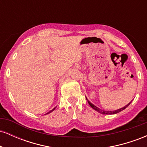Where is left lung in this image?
Listing matches in <instances>:
<instances>
[{
	"label": "left lung",
	"instance_id": "8db88e82",
	"mask_svg": "<svg viewBox=\"0 0 147 147\" xmlns=\"http://www.w3.org/2000/svg\"><path fill=\"white\" fill-rule=\"evenodd\" d=\"M86 99H87V101H88V102L89 105L90 106V107L92 108V109H93L94 110H95L96 111H97V112H98V113H100L101 114H104V115H113V114L118 113L121 112V111H122L123 110H124V109H125L126 107H128V106H129V104H131V102L129 103V104H128L127 105H126L125 106H124V107L121 108V109H117V110H115V111H103V110H102V109H99L98 107H97V106L94 105V104H92V103H91V102H90V101L88 100V99L86 98Z\"/></svg>",
	"mask_w": 147,
	"mask_h": 147
}]
</instances>
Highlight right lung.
Instances as JSON below:
<instances>
[{"label":"right lung","instance_id":"1","mask_svg":"<svg viewBox=\"0 0 147 147\" xmlns=\"http://www.w3.org/2000/svg\"><path fill=\"white\" fill-rule=\"evenodd\" d=\"M55 109H56V107H55V108H54V109H52V110H51V111H49V112L48 113H47L46 114H45V115H47V114H49V113H52V111H53L54 110H55Z\"/></svg>","mask_w":147,"mask_h":147}]
</instances>
